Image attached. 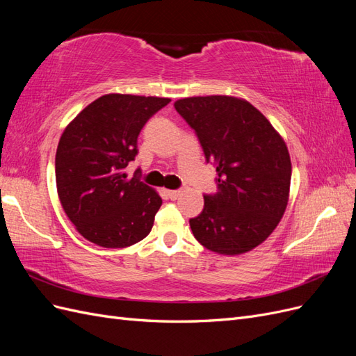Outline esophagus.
Wrapping results in <instances>:
<instances>
[{"instance_id":"1","label":"esophagus","mask_w":356,"mask_h":356,"mask_svg":"<svg viewBox=\"0 0 356 356\" xmlns=\"http://www.w3.org/2000/svg\"><path fill=\"white\" fill-rule=\"evenodd\" d=\"M179 190H166V196L169 197V199H172V200H174V199H177L178 196H179Z\"/></svg>"}]
</instances>
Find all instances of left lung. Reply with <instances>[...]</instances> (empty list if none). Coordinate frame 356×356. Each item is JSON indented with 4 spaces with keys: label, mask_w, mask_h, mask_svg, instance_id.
Here are the masks:
<instances>
[{
    "label": "left lung",
    "mask_w": 356,
    "mask_h": 356,
    "mask_svg": "<svg viewBox=\"0 0 356 356\" xmlns=\"http://www.w3.org/2000/svg\"><path fill=\"white\" fill-rule=\"evenodd\" d=\"M174 105L217 169L218 190L203 196V211L190 220L193 234L218 254L254 250L286 209L291 160L284 139L255 106L233 96H195Z\"/></svg>",
    "instance_id": "obj_1"
}]
</instances>
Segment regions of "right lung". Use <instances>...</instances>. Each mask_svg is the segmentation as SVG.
Listing matches in <instances>:
<instances>
[{
	"label": "right lung",
	"mask_w": 356,
	"mask_h": 356,
	"mask_svg": "<svg viewBox=\"0 0 356 356\" xmlns=\"http://www.w3.org/2000/svg\"><path fill=\"white\" fill-rule=\"evenodd\" d=\"M169 98L111 93L89 104L63 131L56 149V187L75 229L104 248H126L152 232L161 207L156 190L129 178L138 135Z\"/></svg>",
	"instance_id": "obj_1"
}]
</instances>
